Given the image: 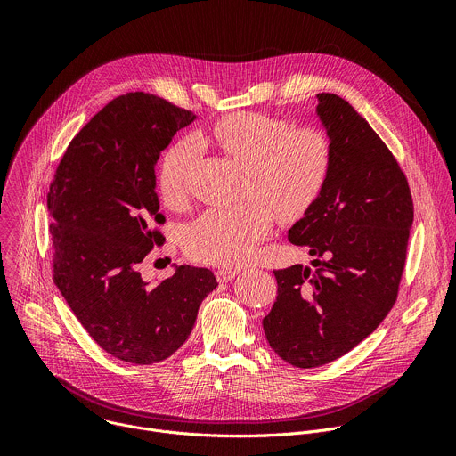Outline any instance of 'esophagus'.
I'll list each match as a JSON object with an SVG mask.
<instances>
[{
	"instance_id": "esophagus-1",
	"label": "esophagus",
	"mask_w": 456,
	"mask_h": 456,
	"mask_svg": "<svg viewBox=\"0 0 456 456\" xmlns=\"http://www.w3.org/2000/svg\"><path fill=\"white\" fill-rule=\"evenodd\" d=\"M240 274V269H227V267H224V269H218L216 271V280L220 281V283H227V281H231V280H234L236 276Z\"/></svg>"
}]
</instances>
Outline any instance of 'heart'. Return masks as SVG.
<instances>
[{
    "mask_svg": "<svg viewBox=\"0 0 456 456\" xmlns=\"http://www.w3.org/2000/svg\"><path fill=\"white\" fill-rule=\"evenodd\" d=\"M215 144L248 175L243 199L234 209H209L183 232L191 256L215 265H240L281 220L305 215L319 199L332 169V141L315 126L292 127L283 118L238 111L213 126ZM200 144L192 135L173 142L159 166V187L166 202L185 197Z\"/></svg>",
    "mask_w": 456,
    "mask_h": 456,
    "instance_id": "heart-1",
    "label": "heart"
}]
</instances>
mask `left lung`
I'll list each match as a JSON object with an SVG mask.
<instances>
[{
	"label": "left lung",
	"mask_w": 456,
	"mask_h": 456,
	"mask_svg": "<svg viewBox=\"0 0 456 456\" xmlns=\"http://www.w3.org/2000/svg\"><path fill=\"white\" fill-rule=\"evenodd\" d=\"M332 141V169L289 240L315 256L274 271L278 297L264 319L289 364H329L366 339L397 301L413 200L408 178L371 126L336 94L317 95Z\"/></svg>",
	"instance_id": "8db88e82"
}]
</instances>
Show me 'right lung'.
<instances>
[{
    "mask_svg": "<svg viewBox=\"0 0 456 456\" xmlns=\"http://www.w3.org/2000/svg\"><path fill=\"white\" fill-rule=\"evenodd\" d=\"M194 118L151 94L115 97L72 139L46 197L53 283L88 336L132 364L173 355L200 303L218 287L200 267L182 265L153 287L139 273L153 247L166 241L157 160Z\"/></svg>",
    "mask_w": 456,
    "mask_h": 456,
    "instance_id": "right-lung-1",
    "label": "right lung"
}]
</instances>
